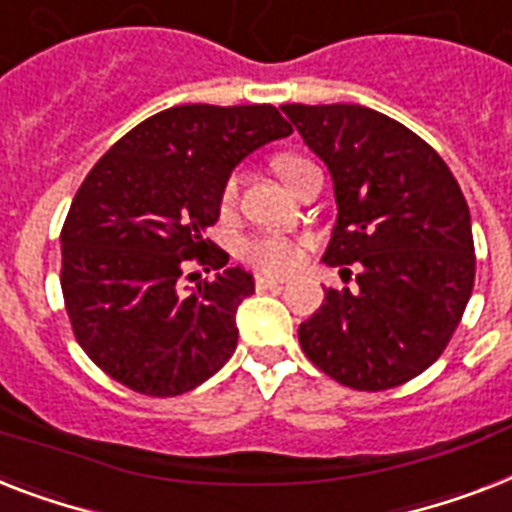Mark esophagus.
Instances as JSON below:
<instances>
[{
    "instance_id": "34e87169",
    "label": "esophagus",
    "mask_w": 512,
    "mask_h": 512,
    "mask_svg": "<svg viewBox=\"0 0 512 512\" xmlns=\"http://www.w3.org/2000/svg\"><path fill=\"white\" fill-rule=\"evenodd\" d=\"M284 284H286V278L268 276V273H260V276L255 278V286L260 289V292H268V289H281Z\"/></svg>"
}]
</instances>
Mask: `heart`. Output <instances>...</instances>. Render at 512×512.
Returning <instances> with one entry per match:
<instances>
[{"label": "heart", "mask_w": 512, "mask_h": 512, "mask_svg": "<svg viewBox=\"0 0 512 512\" xmlns=\"http://www.w3.org/2000/svg\"><path fill=\"white\" fill-rule=\"evenodd\" d=\"M299 162H305L302 157H278L276 170L281 173L286 184L289 178L297 170ZM236 191H239V178L231 176L220 191V205L223 210L236 202ZM242 257L249 265H255L260 270H268V273H286V270L297 268L299 260H302V244L297 239H289V236L281 234H257L249 236L242 242Z\"/></svg>", "instance_id": "obj_1"}]
</instances>
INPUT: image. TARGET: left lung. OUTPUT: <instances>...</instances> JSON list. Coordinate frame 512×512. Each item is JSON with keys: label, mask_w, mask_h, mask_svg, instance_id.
I'll return each instance as SVG.
<instances>
[{"label": "left lung", "mask_w": 512, "mask_h": 512, "mask_svg": "<svg viewBox=\"0 0 512 512\" xmlns=\"http://www.w3.org/2000/svg\"><path fill=\"white\" fill-rule=\"evenodd\" d=\"M281 110L334 181L339 215L323 260L357 263L355 289H326V302L299 326V344L339 384L394 389L442 355L471 299L468 202L447 162L381 112Z\"/></svg>", "instance_id": "left-lung-1"}]
</instances>
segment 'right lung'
Here are the masks:
<instances>
[{
  "instance_id": "1",
  "label": "right lung",
  "mask_w": 512,
  "mask_h": 512,
  "mask_svg": "<svg viewBox=\"0 0 512 512\" xmlns=\"http://www.w3.org/2000/svg\"><path fill=\"white\" fill-rule=\"evenodd\" d=\"M292 134L273 105H178L120 141L83 178L62 226V297L83 352L147 397H176L234 355L252 273L205 239L231 170ZM186 259L219 270L184 293ZM194 276V273H191Z\"/></svg>"
}]
</instances>
